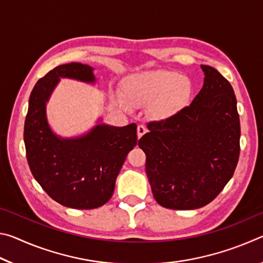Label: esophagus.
Instances as JSON below:
<instances>
[{"mask_svg":"<svg viewBox=\"0 0 263 263\" xmlns=\"http://www.w3.org/2000/svg\"><path fill=\"white\" fill-rule=\"evenodd\" d=\"M146 133V127L144 125H138L137 127V135L138 138H141Z\"/></svg>","mask_w":263,"mask_h":263,"instance_id":"1","label":"esophagus"}]
</instances>
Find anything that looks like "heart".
I'll return each mask as SVG.
<instances>
[{
    "label": "heart",
    "mask_w": 263,
    "mask_h": 263,
    "mask_svg": "<svg viewBox=\"0 0 263 263\" xmlns=\"http://www.w3.org/2000/svg\"><path fill=\"white\" fill-rule=\"evenodd\" d=\"M124 109L149 106L155 118L167 119L189 104L193 86L188 78L173 70L155 69L127 77L122 84Z\"/></svg>",
    "instance_id": "b5f03b06"
}]
</instances>
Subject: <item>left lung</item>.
<instances>
[{"label": "left lung", "instance_id": "1", "mask_svg": "<svg viewBox=\"0 0 263 263\" xmlns=\"http://www.w3.org/2000/svg\"><path fill=\"white\" fill-rule=\"evenodd\" d=\"M204 83L191 104L140 138L154 199L173 210H194L215 199L233 176L240 153L237 99L217 69L202 65Z\"/></svg>", "mask_w": 263, "mask_h": 263}]
</instances>
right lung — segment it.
<instances>
[{"instance_id": "1", "label": "right lung", "mask_w": 263, "mask_h": 263, "mask_svg": "<svg viewBox=\"0 0 263 263\" xmlns=\"http://www.w3.org/2000/svg\"><path fill=\"white\" fill-rule=\"evenodd\" d=\"M60 79L94 84V68L81 62L60 65L35 83L29 99L24 144L35 181L61 205L89 210L102 206L114 194L116 179L137 145V125L97 124L81 136L64 138L48 124L46 105Z\"/></svg>"}]
</instances>
